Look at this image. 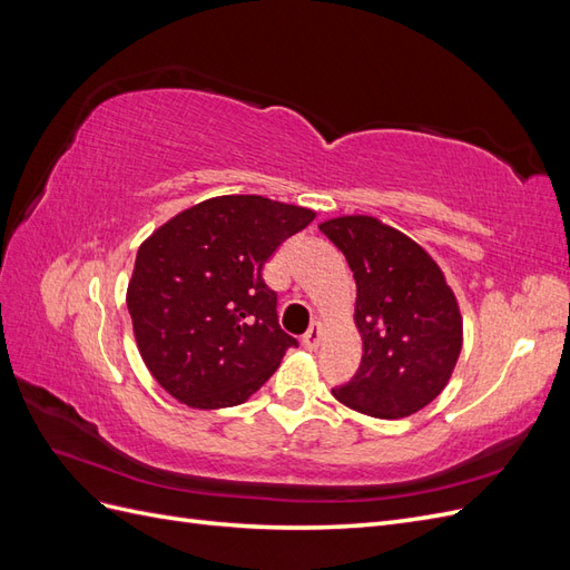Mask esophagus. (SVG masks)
Listing matches in <instances>:
<instances>
[{"mask_svg": "<svg viewBox=\"0 0 570 570\" xmlns=\"http://www.w3.org/2000/svg\"><path fill=\"white\" fill-rule=\"evenodd\" d=\"M302 344L306 350H318V344H321V323L318 321H314L312 325H308V331L302 335Z\"/></svg>", "mask_w": 570, "mask_h": 570, "instance_id": "1", "label": "esophagus"}]
</instances>
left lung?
I'll use <instances>...</instances> for the list:
<instances>
[{"label":"left lung","instance_id":"obj_1","mask_svg":"<svg viewBox=\"0 0 570 570\" xmlns=\"http://www.w3.org/2000/svg\"><path fill=\"white\" fill-rule=\"evenodd\" d=\"M321 233L356 281L361 366L335 400L373 419H404L450 383L463 342L452 287L419 243L373 216H340Z\"/></svg>","mask_w":570,"mask_h":570}]
</instances>
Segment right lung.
I'll return each mask as SVG.
<instances>
[{"instance_id":"obj_1","label":"right lung","mask_w":570,"mask_h":570,"mask_svg":"<svg viewBox=\"0 0 570 570\" xmlns=\"http://www.w3.org/2000/svg\"><path fill=\"white\" fill-rule=\"evenodd\" d=\"M314 216L258 195H223L180 212L137 249L126 297L137 350L178 402L243 404L297 347L278 323L264 264Z\"/></svg>"}]
</instances>
